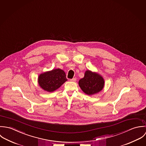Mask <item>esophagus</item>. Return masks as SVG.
<instances>
[{"instance_id":"obj_1","label":"esophagus","mask_w":146,"mask_h":146,"mask_svg":"<svg viewBox=\"0 0 146 146\" xmlns=\"http://www.w3.org/2000/svg\"><path fill=\"white\" fill-rule=\"evenodd\" d=\"M76 80H77L76 78H72V79L70 80V81H71V82H76Z\"/></svg>"}]
</instances>
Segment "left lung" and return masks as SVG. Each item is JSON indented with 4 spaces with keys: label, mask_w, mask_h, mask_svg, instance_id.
Segmentation results:
<instances>
[{
    "label": "left lung",
    "mask_w": 146,
    "mask_h": 146,
    "mask_svg": "<svg viewBox=\"0 0 146 146\" xmlns=\"http://www.w3.org/2000/svg\"><path fill=\"white\" fill-rule=\"evenodd\" d=\"M104 80L99 73L87 70L83 78L79 82V86L84 93L92 95L101 91L104 87Z\"/></svg>",
    "instance_id": "left-lung-1"
}]
</instances>
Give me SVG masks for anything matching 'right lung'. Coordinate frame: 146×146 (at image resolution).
Wrapping results in <instances>:
<instances>
[{"instance_id":"right-lung-1","label":"right lung","mask_w":146,"mask_h":146,"mask_svg":"<svg viewBox=\"0 0 146 146\" xmlns=\"http://www.w3.org/2000/svg\"><path fill=\"white\" fill-rule=\"evenodd\" d=\"M67 80L65 72L58 68L40 74L38 83L44 91L51 92L58 89Z\"/></svg>"}]
</instances>
